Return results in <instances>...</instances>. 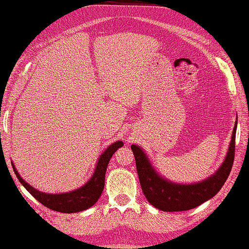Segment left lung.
<instances>
[{
  "instance_id": "left-lung-1",
  "label": "left lung",
  "mask_w": 249,
  "mask_h": 249,
  "mask_svg": "<svg viewBox=\"0 0 249 249\" xmlns=\"http://www.w3.org/2000/svg\"><path fill=\"white\" fill-rule=\"evenodd\" d=\"M237 121L233 126L231 141L224 162L219 169L207 179L195 183L172 182L159 173L141 146H131L135 157L136 170L144 196L152 206L162 211H185L208 201L219 192L231 171L235 158V137Z\"/></svg>"
}]
</instances>
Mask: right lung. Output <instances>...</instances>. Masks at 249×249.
Returning <instances> with one entry per match:
<instances>
[{
    "instance_id": "1",
    "label": "right lung",
    "mask_w": 249,
    "mask_h": 249,
    "mask_svg": "<svg viewBox=\"0 0 249 249\" xmlns=\"http://www.w3.org/2000/svg\"><path fill=\"white\" fill-rule=\"evenodd\" d=\"M124 145L123 141H117L106 148L103 153L99 155L98 161L96 163L95 171L92 172L86 183L77 188L72 191L62 192V194H47L36 190L32 185H30L27 181L22 179L18 170L12 163V168L14 170L17 178L21 184L27 189L35 198L41 202L43 206L49 208L51 210L59 211V213H73L84 211L95 205L98 201L99 196L103 194L104 185H105V174L107 170V165L110 161V158L118 150V147Z\"/></svg>"
}]
</instances>
